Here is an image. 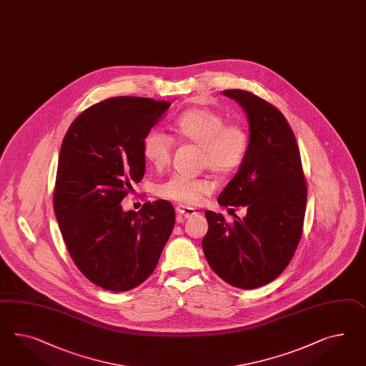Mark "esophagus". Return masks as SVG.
I'll list each match as a JSON object with an SVG mask.
<instances>
[{
	"mask_svg": "<svg viewBox=\"0 0 366 366\" xmlns=\"http://www.w3.org/2000/svg\"><path fill=\"white\" fill-rule=\"evenodd\" d=\"M178 214H181V216H184L185 218L193 217V216H196L197 214V212L194 210L193 208H189V207H185V205H177Z\"/></svg>",
	"mask_w": 366,
	"mask_h": 366,
	"instance_id": "obj_1",
	"label": "esophagus"
}]
</instances>
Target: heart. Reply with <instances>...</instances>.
<instances>
[{"label":"heart","mask_w":366,"mask_h":366,"mask_svg":"<svg viewBox=\"0 0 366 366\" xmlns=\"http://www.w3.org/2000/svg\"><path fill=\"white\" fill-rule=\"evenodd\" d=\"M178 139L199 147V164L217 174L227 176L241 168L250 148V134L239 124L230 122L216 110L190 109L172 122ZM144 157L154 168H165L172 159L173 139L158 129H150L142 139ZM213 192L208 178H192L173 174L157 187L159 197L185 205H196Z\"/></svg>","instance_id":"heart-1"}]
</instances>
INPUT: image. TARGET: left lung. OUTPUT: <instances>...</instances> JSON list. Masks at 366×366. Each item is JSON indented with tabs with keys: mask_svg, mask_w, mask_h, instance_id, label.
Listing matches in <instances>:
<instances>
[{
	"mask_svg": "<svg viewBox=\"0 0 366 366\" xmlns=\"http://www.w3.org/2000/svg\"><path fill=\"white\" fill-rule=\"evenodd\" d=\"M249 119L250 148L234 178L218 197L221 207H245L227 222L207 212L202 250L225 282L256 289L280 276L295 256L307 210V179L295 133L270 102L241 89L222 92Z\"/></svg>",
	"mask_w": 366,
	"mask_h": 366,
	"instance_id": "left-lung-1",
	"label": "left lung"
}]
</instances>
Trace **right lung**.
I'll use <instances>...</instances> for the list:
<instances>
[{
    "label": "right lung",
    "instance_id": "1",
    "mask_svg": "<svg viewBox=\"0 0 366 366\" xmlns=\"http://www.w3.org/2000/svg\"><path fill=\"white\" fill-rule=\"evenodd\" d=\"M170 102L113 97L85 109L68 129L53 196L70 257L97 287L127 292L157 267L176 221L167 199L139 212L119 205L145 173L142 139Z\"/></svg>",
    "mask_w": 366,
    "mask_h": 366
}]
</instances>
